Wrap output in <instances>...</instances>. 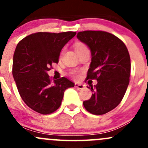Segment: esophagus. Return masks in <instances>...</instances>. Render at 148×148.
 Masks as SVG:
<instances>
[{"mask_svg":"<svg viewBox=\"0 0 148 148\" xmlns=\"http://www.w3.org/2000/svg\"><path fill=\"white\" fill-rule=\"evenodd\" d=\"M74 86H75L76 88H77L78 89H82L84 88V85L82 84H79V83H75Z\"/></svg>","mask_w":148,"mask_h":148,"instance_id":"1","label":"esophagus"}]
</instances>
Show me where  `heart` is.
Masks as SVG:
<instances>
[{
    "mask_svg": "<svg viewBox=\"0 0 148 148\" xmlns=\"http://www.w3.org/2000/svg\"><path fill=\"white\" fill-rule=\"evenodd\" d=\"M74 49H75L76 51H79L82 50V49H87V46L85 45L84 44H83V43L77 42L74 44ZM71 74H72V76L74 77V79H78L79 77L80 74L79 72H77V71H72Z\"/></svg>",
    "mask_w": 148,
    "mask_h": 148,
    "instance_id": "1",
    "label": "heart"
}]
</instances>
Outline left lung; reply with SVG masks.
I'll return each mask as SVG.
<instances>
[{
	"instance_id": "8db88e82",
	"label": "left lung",
	"mask_w": 148,
	"mask_h": 148,
	"mask_svg": "<svg viewBox=\"0 0 148 148\" xmlns=\"http://www.w3.org/2000/svg\"><path fill=\"white\" fill-rule=\"evenodd\" d=\"M77 37L89 46L92 53L86 80L97 81L94 87L90 85L92 97L83 102L84 107L93 114H106L120 104L127 89L131 69L129 52L123 41L106 31H84Z\"/></svg>"
}]
</instances>
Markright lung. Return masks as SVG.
<instances>
[{
  "label": "right lung",
  "instance_id": "right-lung-1",
  "mask_svg": "<svg viewBox=\"0 0 148 148\" xmlns=\"http://www.w3.org/2000/svg\"><path fill=\"white\" fill-rule=\"evenodd\" d=\"M74 31L38 32L19 41L13 55V73L21 97L42 114L59 108L66 89L74 84L66 77L52 81L47 71L59 62L62 48L76 35Z\"/></svg>",
  "mask_w": 148,
  "mask_h": 148
}]
</instances>
